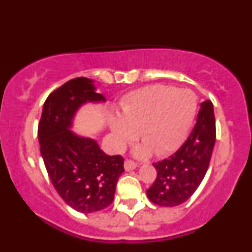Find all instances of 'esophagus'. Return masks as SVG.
<instances>
[{"label":"esophagus","mask_w":252,"mask_h":252,"mask_svg":"<svg viewBox=\"0 0 252 252\" xmlns=\"http://www.w3.org/2000/svg\"><path fill=\"white\" fill-rule=\"evenodd\" d=\"M136 165H138V164H136L134 161H132V159H130V158H126L125 161V168L126 171L134 170Z\"/></svg>","instance_id":"34e87169"}]
</instances>
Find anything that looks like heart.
<instances>
[{
    "label": "heart",
    "mask_w": 252,
    "mask_h": 252,
    "mask_svg": "<svg viewBox=\"0 0 252 252\" xmlns=\"http://www.w3.org/2000/svg\"><path fill=\"white\" fill-rule=\"evenodd\" d=\"M196 106L195 94L189 89L153 85L132 91L121 103V118L110 123L114 144L125 148L140 131L145 144L135 151L138 157H148L152 149L157 154L170 153L184 141Z\"/></svg>",
    "instance_id": "obj_1"
}]
</instances>
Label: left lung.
I'll use <instances>...</instances> for the list:
<instances>
[{
  "mask_svg": "<svg viewBox=\"0 0 252 252\" xmlns=\"http://www.w3.org/2000/svg\"><path fill=\"white\" fill-rule=\"evenodd\" d=\"M215 141L214 108L207 100L200 104L196 125L181 148L167 158L153 163L158 175L146 190L151 202L174 207L189 199L208 170Z\"/></svg>",
  "mask_w": 252,
  "mask_h": 252,
  "instance_id": "8db88e82",
  "label": "left lung"
}]
</instances>
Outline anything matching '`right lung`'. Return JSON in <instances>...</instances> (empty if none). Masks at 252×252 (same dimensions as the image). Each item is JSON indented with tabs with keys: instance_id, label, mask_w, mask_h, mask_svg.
Here are the masks:
<instances>
[{
	"instance_id": "add662e5",
	"label": "right lung",
	"mask_w": 252,
	"mask_h": 252,
	"mask_svg": "<svg viewBox=\"0 0 252 252\" xmlns=\"http://www.w3.org/2000/svg\"><path fill=\"white\" fill-rule=\"evenodd\" d=\"M91 82L78 77L54 90L44 103L38 123L40 154L52 184L63 202L84 214L112 203L125 171L121 155H107L94 140L80 138L69 130L82 103L104 100Z\"/></svg>"
}]
</instances>
